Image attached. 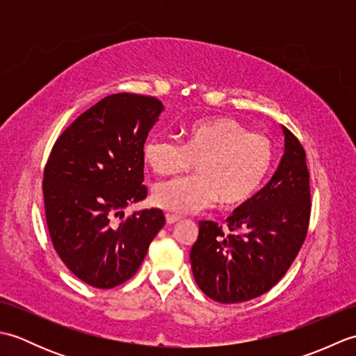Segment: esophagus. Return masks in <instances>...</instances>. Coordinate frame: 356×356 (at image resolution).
Listing matches in <instances>:
<instances>
[{
	"label": "esophagus",
	"instance_id": "34e87169",
	"mask_svg": "<svg viewBox=\"0 0 356 356\" xmlns=\"http://www.w3.org/2000/svg\"><path fill=\"white\" fill-rule=\"evenodd\" d=\"M165 218H166V223H168V225H174V223L180 220V216H176V214H166Z\"/></svg>",
	"mask_w": 356,
	"mask_h": 356
}]
</instances>
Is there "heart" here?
<instances>
[{
  "label": "heart",
  "mask_w": 356,
  "mask_h": 356,
  "mask_svg": "<svg viewBox=\"0 0 356 356\" xmlns=\"http://www.w3.org/2000/svg\"><path fill=\"white\" fill-rule=\"evenodd\" d=\"M143 159L162 176L182 172L197 161L195 176L166 180L153 190L159 208L190 214L217 202L236 207L251 199L270 171L274 147L236 119L213 118L188 127L184 145L153 136L143 145Z\"/></svg>",
  "instance_id": "b5f03b06"
}]
</instances>
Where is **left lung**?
<instances>
[{"label":"left lung","mask_w":356,"mask_h":356,"mask_svg":"<svg viewBox=\"0 0 356 356\" xmlns=\"http://www.w3.org/2000/svg\"><path fill=\"white\" fill-rule=\"evenodd\" d=\"M284 154L269 182L226 218L199 222L190 260L195 283L218 303H241L268 292L289 269L306 238L311 191L306 153L282 125Z\"/></svg>","instance_id":"1"}]
</instances>
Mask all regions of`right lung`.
Returning a JSON list of instances; mask_svg holds the SVG:
<instances>
[{"instance_id": "1", "label": "right lung", "mask_w": 356, "mask_h": 356, "mask_svg": "<svg viewBox=\"0 0 356 356\" xmlns=\"http://www.w3.org/2000/svg\"><path fill=\"white\" fill-rule=\"evenodd\" d=\"M162 111L153 96L104 97L59 136L45 165L53 248L74 275L97 289L130 280L165 225L161 209L124 213L147 197L143 143Z\"/></svg>"}]
</instances>
